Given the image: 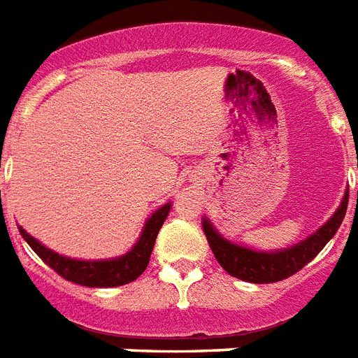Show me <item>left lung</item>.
I'll use <instances>...</instances> for the list:
<instances>
[{
  "instance_id": "1",
  "label": "left lung",
  "mask_w": 358,
  "mask_h": 358,
  "mask_svg": "<svg viewBox=\"0 0 358 358\" xmlns=\"http://www.w3.org/2000/svg\"><path fill=\"white\" fill-rule=\"evenodd\" d=\"M348 200H350V191H345L344 200L336 209V213L316 234L310 235L309 239L301 241L300 245L281 250V252L266 254V252H255V250L231 245L229 241L222 239L206 219L202 220V228H204L206 239H208L215 259L219 261L220 266L229 275H234L237 280L248 281V283H275V281L287 280L290 275H294L298 270L303 268L305 264L320 254L322 248L329 243L331 237L336 234V229L342 224L345 209H348Z\"/></svg>"
}]
</instances>
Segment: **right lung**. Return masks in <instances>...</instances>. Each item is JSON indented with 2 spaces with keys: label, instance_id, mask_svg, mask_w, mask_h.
<instances>
[{
  "label": "right lung",
  "instance_id": "obj_1",
  "mask_svg": "<svg viewBox=\"0 0 358 358\" xmlns=\"http://www.w3.org/2000/svg\"><path fill=\"white\" fill-rule=\"evenodd\" d=\"M169 209L171 204L162 206L147 220L143 234L129 254L110 261H77L62 257V255L55 254L53 250L40 245L25 229L20 228V234L27 241V245L34 250V254L48 266H51L58 275H62L64 280L84 285V287H119V285L130 283L143 274V270L147 268L150 261L158 231L164 226Z\"/></svg>",
  "mask_w": 358,
  "mask_h": 358
}]
</instances>
